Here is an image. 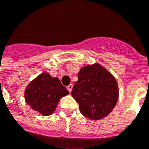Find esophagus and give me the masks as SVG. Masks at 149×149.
<instances>
[{
	"label": "esophagus",
	"mask_w": 149,
	"mask_h": 149,
	"mask_svg": "<svg viewBox=\"0 0 149 149\" xmlns=\"http://www.w3.org/2000/svg\"><path fill=\"white\" fill-rule=\"evenodd\" d=\"M72 87H73V85H72V84H69L68 86H67V89H68V91H69L70 92H71V91H72Z\"/></svg>",
	"instance_id": "1"
}]
</instances>
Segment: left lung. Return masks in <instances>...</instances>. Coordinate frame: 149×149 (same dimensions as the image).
Listing matches in <instances>:
<instances>
[{
	"instance_id": "left-lung-1",
	"label": "left lung",
	"mask_w": 149,
	"mask_h": 149,
	"mask_svg": "<svg viewBox=\"0 0 149 149\" xmlns=\"http://www.w3.org/2000/svg\"><path fill=\"white\" fill-rule=\"evenodd\" d=\"M71 94L83 115L97 120L112 112L117 102L119 91L113 76L100 65L95 64L80 69Z\"/></svg>"
}]
</instances>
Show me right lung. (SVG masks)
<instances>
[{"instance_id":"obj_1","label":"right lung","mask_w":149,"mask_h":149,"mask_svg":"<svg viewBox=\"0 0 149 149\" xmlns=\"http://www.w3.org/2000/svg\"><path fill=\"white\" fill-rule=\"evenodd\" d=\"M69 94L57 77L44 72L33 79L25 91V99L32 109L43 116L54 112L61 97Z\"/></svg>"}]
</instances>
